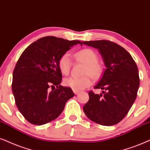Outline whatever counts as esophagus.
Instances as JSON below:
<instances>
[{
	"mask_svg": "<svg viewBox=\"0 0 150 150\" xmlns=\"http://www.w3.org/2000/svg\"><path fill=\"white\" fill-rule=\"evenodd\" d=\"M73 93L75 95H77L79 93V91H75V90H73Z\"/></svg>",
	"mask_w": 150,
	"mask_h": 150,
	"instance_id": "esophagus-1",
	"label": "esophagus"
}]
</instances>
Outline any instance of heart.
<instances>
[{
    "label": "heart",
    "mask_w": 150,
    "mask_h": 150,
    "mask_svg": "<svg viewBox=\"0 0 150 150\" xmlns=\"http://www.w3.org/2000/svg\"><path fill=\"white\" fill-rule=\"evenodd\" d=\"M75 57L77 61L85 64L86 67L83 73L84 76L81 77H70L64 79V84L70 87L75 91H81L85 88L89 86L92 83L91 77L96 78L100 75L101 67L98 64V57L96 53L92 49H85L77 52ZM71 59L68 53H65L59 57L58 60V67L63 75H68L71 67ZM88 74V75L87 74Z\"/></svg>",
    "instance_id": "obj_1"
}]
</instances>
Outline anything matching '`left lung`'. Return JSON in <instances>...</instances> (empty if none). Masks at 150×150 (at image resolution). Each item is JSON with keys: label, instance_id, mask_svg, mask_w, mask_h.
<instances>
[{"label": "left lung", "instance_id": "8db88e82", "mask_svg": "<svg viewBox=\"0 0 150 150\" xmlns=\"http://www.w3.org/2000/svg\"><path fill=\"white\" fill-rule=\"evenodd\" d=\"M98 49L105 69L94 88L103 94L90 91L83 110L90 120L102 125H113L122 120L133 105L139 88V70L131 55L121 46L108 40L82 42Z\"/></svg>", "mask_w": 150, "mask_h": 150}]
</instances>
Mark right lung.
Here are the masks:
<instances>
[{"label": "right lung", "instance_id": "add662e5", "mask_svg": "<svg viewBox=\"0 0 150 150\" xmlns=\"http://www.w3.org/2000/svg\"><path fill=\"white\" fill-rule=\"evenodd\" d=\"M77 44L82 45L79 40L47 36L22 53L13 70L11 87L18 109L29 123L41 125L54 120L75 95L71 88L60 85L62 75L58 60Z\"/></svg>", "mask_w": 150, "mask_h": 150}]
</instances>
